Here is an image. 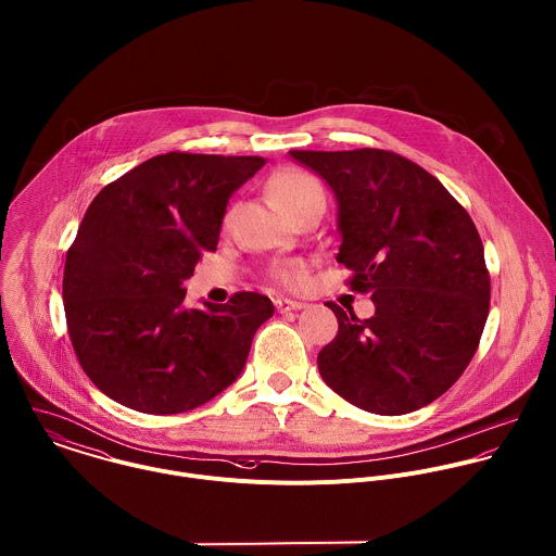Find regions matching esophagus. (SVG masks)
<instances>
[{
	"label": "esophagus",
	"mask_w": 556,
	"mask_h": 556,
	"mask_svg": "<svg viewBox=\"0 0 556 556\" xmlns=\"http://www.w3.org/2000/svg\"><path fill=\"white\" fill-rule=\"evenodd\" d=\"M275 305H277L279 314H288V312H296V309L305 307L303 301H292V299H277Z\"/></svg>",
	"instance_id": "34e87169"
}]
</instances>
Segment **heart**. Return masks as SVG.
Listing matches in <instances>:
<instances>
[{
    "label": "heart",
    "mask_w": 556,
    "mask_h": 556,
    "mask_svg": "<svg viewBox=\"0 0 556 556\" xmlns=\"http://www.w3.org/2000/svg\"><path fill=\"white\" fill-rule=\"evenodd\" d=\"M266 195L270 204L286 217L290 219L292 215L314 206V204H325V189L323 185L307 172L288 167L275 172L266 180ZM229 217H225V223ZM275 277L286 283L294 286L303 279V264L301 262H283L275 268Z\"/></svg>",
    "instance_id": "1"
}]
</instances>
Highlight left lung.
Masks as SVG:
<instances>
[{
	"label": "left lung",
	"mask_w": 556,
	"mask_h": 556,
	"mask_svg": "<svg viewBox=\"0 0 556 556\" xmlns=\"http://www.w3.org/2000/svg\"><path fill=\"white\" fill-rule=\"evenodd\" d=\"M333 189L337 262L376 314L334 303L339 331L318 354L323 380L376 415L432 404L464 374L490 309L483 244L468 213L417 163L376 148L290 150Z\"/></svg>",
	"instance_id": "obj_1"
}]
</instances>
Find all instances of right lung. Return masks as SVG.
I'll list each match as a JSON object with an SVG mask.
<instances>
[{
  "label": "right lung",
  "mask_w": 556,
  "mask_h": 556,
  "mask_svg": "<svg viewBox=\"0 0 556 556\" xmlns=\"http://www.w3.org/2000/svg\"><path fill=\"white\" fill-rule=\"evenodd\" d=\"M266 161L167 152L143 161L90 204L66 253L64 312L75 354L113 402L193 410L242 371L268 296L236 292L187 309L182 281L215 251L231 193Z\"/></svg>",
  "instance_id": "add662e5"
}]
</instances>
